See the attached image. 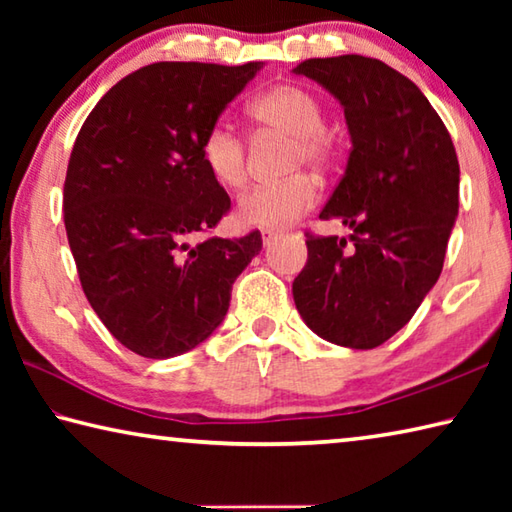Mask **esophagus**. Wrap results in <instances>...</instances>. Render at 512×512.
<instances>
[{"mask_svg":"<svg viewBox=\"0 0 512 512\" xmlns=\"http://www.w3.org/2000/svg\"><path fill=\"white\" fill-rule=\"evenodd\" d=\"M275 239H277V232H275V230H264V232H262V241H264V246H271Z\"/></svg>","mask_w":512,"mask_h":512,"instance_id":"obj_1","label":"esophagus"}]
</instances>
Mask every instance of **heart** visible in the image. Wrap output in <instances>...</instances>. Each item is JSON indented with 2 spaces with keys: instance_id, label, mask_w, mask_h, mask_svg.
Masks as SVG:
<instances>
[{
  "instance_id": "heart-1",
  "label": "heart",
  "mask_w": 512,
  "mask_h": 512,
  "mask_svg": "<svg viewBox=\"0 0 512 512\" xmlns=\"http://www.w3.org/2000/svg\"><path fill=\"white\" fill-rule=\"evenodd\" d=\"M250 112L264 126L296 140L298 149L293 164H323L329 144L325 137V110L314 94L298 85H280L264 92L250 106ZM207 171L216 183L237 189L246 180V144L244 137L228 119H219L207 128L201 144ZM316 203V187L305 176L282 183H264L250 187L239 196L237 219L248 228L275 230L284 228L305 214Z\"/></svg>"
}]
</instances>
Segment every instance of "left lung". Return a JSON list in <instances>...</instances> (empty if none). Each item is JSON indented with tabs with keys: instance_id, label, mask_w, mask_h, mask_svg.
I'll return each mask as SVG.
<instances>
[{
	"instance_id": "1",
	"label": "left lung",
	"mask_w": 512,
	"mask_h": 512,
	"mask_svg": "<svg viewBox=\"0 0 512 512\" xmlns=\"http://www.w3.org/2000/svg\"><path fill=\"white\" fill-rule=\"evenodd\" d=\"M293 74L341 103L352 142L320 212L352 235L307 237L293 300L320 339L372 350L409 323L443 271L458 216L456 149L418 85L381 60L309 58Z\"/></svg>"
}]
</instances>
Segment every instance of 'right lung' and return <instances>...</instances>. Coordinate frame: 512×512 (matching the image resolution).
I'll return each mask as SVG.
<instances>
[{
    "instance_id": "1",
    "label": "right lung",
    "mask_w": 512,
    "mask_h": 512,
    "mask_svg": "<svg viewBox=\"0 0 512 512\" xmlns=\"http://www.w3.org/2000/svg\"><path fill=\"white\" fill-rule=\"evenodd\" d=\"M262 67L146 65L103 94L76 137L63 194L69 248L92 309L140 357H178L210 339L262 250L259 230L189 244L230 210L203 137Z\"/></svg>"
}]
</instances>
